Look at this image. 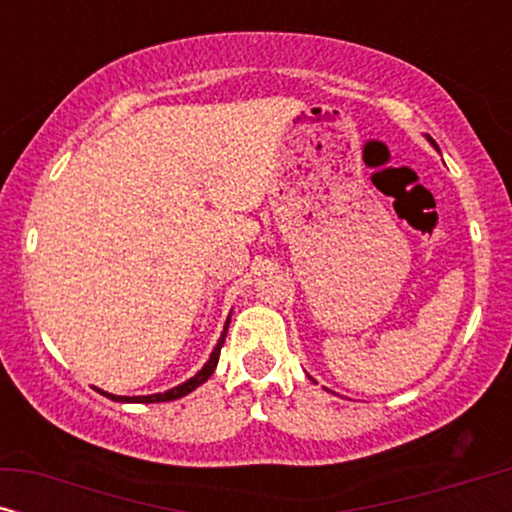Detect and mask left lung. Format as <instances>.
Segmentation results:
<instances>
[{"instance_id": "obj_1", "label": "left lung", "mask_w": 512, "mask_h": 512, "mask_svg": "<svg viewBox=\"0 0 512 512\" xmlns=\"http://www.w3.org/2000/svg\"><path fill=\"white\" fill-rule=\"evenodd\" d=\"M426 139H429V142H431V146H433V149H438V144H436V142H433V139H431V137H426ZM307 377H310V375H307ZM310 380H312V377H310Z\"/></svg>"}]
</instances>
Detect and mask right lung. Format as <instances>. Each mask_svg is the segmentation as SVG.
<instances>
[{"label":"right lung","instance_id":"obj_1","mask_svg":"<svg viewBox=\"0 0 512 512\" xmlns=\"http://www.w3.org/2000/svg\"><path fill=\"white\" fill-rule=\"evenodd\" d=\"M228 324H230V314H228V319H226V326H223V331H221V338L216 340V347L212 349V354H209V359H207L205 366H202L193 377H188L186 382L177 384V387L167 389V391H163V394H149V396H116V394H109V391H104V389H97V391H100L102 396L111 398V401H116V403H163V401H174V398H181V396L191 394V391L198 389L202 382H207L209 375H212L214 370H216L221 347H223V342H226Z\"/></svg>","mask_w":512,"mask_h":512}]
</instances>
